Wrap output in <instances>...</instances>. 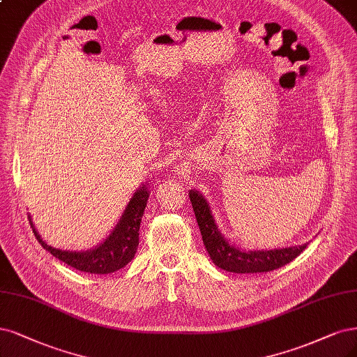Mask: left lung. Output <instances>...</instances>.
Returning a JSON list of instances; mask_svg holds the SVG:
<instances>
[{
  "instance_id": "1",
  "label": "left lung",
  "mask_w": 357,
  "mask_h": 357,
  "mask_svg": "<svg viewBox=\"0 0 357 357\" xmlns=\"http://www.w3.org/2000/svg\"><path fill=\"white\" fill-rule=\"evenodd\" d=\"M193 213L198 221L205 248L210 254L213 263L231 273H264L288 264L298 257L307 247V243L297 247H287L278 250H255L243 251L239 247L225 239L221 235L215 220L211 214L210 205L198 190H189Z\"/></svg>"
}]
</instances>
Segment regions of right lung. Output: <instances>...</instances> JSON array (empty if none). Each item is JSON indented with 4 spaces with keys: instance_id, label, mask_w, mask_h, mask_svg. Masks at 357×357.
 Segmentation results:
<instances>
[{
    "instance_id": "obj_1",
    "label": "right lung",
    "mask_w": 357,
    "mask_h": 357,
    "mask_svg": "<svg viewBox=\"0 0 357 357\" xmlns=\"http://www.w3.org/2000/svg\"><path fill=\"white\" fill-rule=\"evenodd\" d=\"M149 195L151 193L146 186L139 188L137 192L132 195L115 229L109 233V236L102 243L89 251L78 252L53 248L47 245L38 235V231L35 230L31 215L29 223L35 238L43 245V248L59 258L60 261L79 270V272L107 275L127 266L136 255L139 247V229Z\"/></svg>"
}]
</instances>
